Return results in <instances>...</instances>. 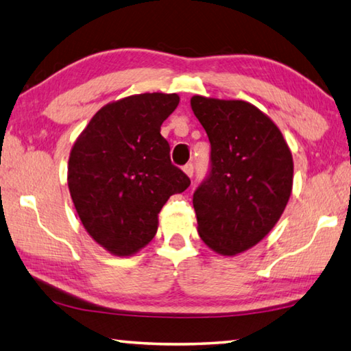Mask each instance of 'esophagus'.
Returning <instances> with one entry per match:
<instances>
[{
    "mask_svg": "<svg viewBox=\"0 0 351 351\" xmlns=\"http://www.w3.org/2000/svg\"><path fill=\"white\" fill-rule=\"evenodd\" d=\"M183 171H185V174L188 177H193V174H194V165L193 163H186L185 166H183Z\"/></svg>",
    "mask_w": 351,
    "mask_h": 351,
    "instance_id": "obj_1",
    "label": "esophagus"
}]
</instances>
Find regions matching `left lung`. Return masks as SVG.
Wrapping results in <instances>:
<instances>
[{
    "mask_svg": "<svg viewBox=\"0 0 351 351\" xmlns=\"http://www.w3.org/2000/svg\"><path fill=\"white\" fill-rule=\"evenodd\" d=\"M191 108L211 143L210 174L193 195L208 247L234 256L278 223L293 188V157L269 117L242 100L194 95Z\"/></svg>",
    "mask_w": 351,
    "mask_h": 351,
    "instance_id": "obj_1",
    "label": "left lung"
}]
</instances>
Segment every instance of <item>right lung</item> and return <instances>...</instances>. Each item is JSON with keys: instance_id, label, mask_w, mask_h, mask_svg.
Segmentation results:
<instances>
[{"instance_id": "right-lung-1", "label": "right lung", "mask_w": 351, "mask_h": 351, "mask_svg": "<svg viewBox=\"0 0 351 351\" xmlns=\"http://www.w3.org/2000/svg\"><path fill=\"white\" fill-rule=\"evenodd\" d=\"M177 94H138L103 106L72 146L67 185L84 230L115 256L146 247L158 213L189 177L171 163L160 126Z\"/></svg>"}]
</instances>
